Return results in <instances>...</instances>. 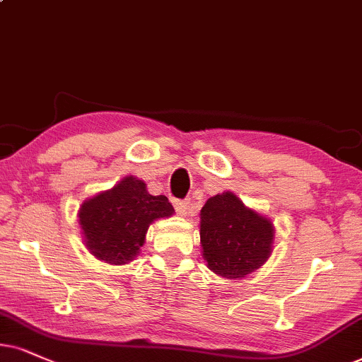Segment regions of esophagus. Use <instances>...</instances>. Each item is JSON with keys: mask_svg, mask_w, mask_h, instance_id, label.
I'll list each match as a JSON object with an SVG mask.
<instances>
[{"mask_svg": "<svg viewBox=\"0 0 362 362\" xmlns=\"http://www.w3.org/2000/svg\"><path fill=\"white\" fill-rule=\"evenodd\" d=\"M189 200H177L175 202V210L178 215H182V217H185L187 214H189Z\"/></svg>", "mask_w": 362, "mask_h": 362, "instance_id": "1", "label": "esophagus"}]
</instances>
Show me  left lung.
I'll return each mask as SVG.
<instances>
[{
	"label": "left lung",
	"mask_w": 362,
	"mask_h": 362,
	"mask_svg": "<svg viewBox=\"0 0 362 362\" xmlns=\"http://www.w3.org/2000/svg\"><path fill=\"white\" fill-rule=\"evenodd\" d=\"M199 228L205 265L218 277L244 279L272 254L276 235L272 221L247 207L230 190L205 202Z\"/></svg>",
	"instance_id": "left-lung-1"
}]
</instances>
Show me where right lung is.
Returning a JSON list of instances; mask_svg holds the SVG:
<instances>
[{"instance_id": "1", "label": "right lung", "mask_w": 362, "mask_h": 362, "mask_svg": "<svg viewBox=\"0 0 362 362\" xmlns=\"http://www.w3.org/2000/svg\"><path fill=\"white\" fill-rule=\"evenodd\" d=\"M173 214L175 210L165 195L148 194L144 180L127 175L112 189L81 204V239L88 252L98 260L123 265L140 254L150 223Z\"/></svg>"}]
</instances>
